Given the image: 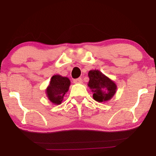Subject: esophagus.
Returning <instances> with one entry per match:
<instances>
[{"label":"esophagus","instance_id":"1","mask_svg":"<svg viewBox=\"0 0 156 156\" xmlns=\"http://www.w3.org/2000/svg\"><path fill=\"white\" fill-rule=\"evenodd\" d=\"M73 83H76V84H80V83H83V80L81 79V78H77V79H74Z\"/></svg>","mask_w":156,"mask_h":156}]
</instances>
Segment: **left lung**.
<instances>
[{"label":"left lung","instance_id":"8db88e82","mask_svg":"<svg viewBox=\"0 0 156 156\" xmlns=\"http://www.w3.org/2000/svg\"><path fill=\"white\" fill-rule=\"evenodd\" d=\"M88 87L93 92V99L98 102H106L114 96L117 85L111 79L97 69L88 73Z\"/></svg>","mask_w":156,"mask_h":156}]
</instances>
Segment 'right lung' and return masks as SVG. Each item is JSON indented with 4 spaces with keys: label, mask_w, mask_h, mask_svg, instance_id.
<instances>
[{
    "label": "right lung",
    "mask_w": 156,
    "mask_h": 156,
    "mask_svg": "<svg viewBox=\"0 0 156 156\" xmlns=\"http://www.w3.org/2000/svg\"><path fill=\"white\" fill-rule=\"evenodd\" d=\"M70 85L71 81L69 78L60 75L53 76L45 91L49 100L56 105L61 104Z\"/></svg>",
    "instance_id": "add662e5"
}]
</instances>
